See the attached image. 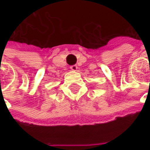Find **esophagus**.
<instances>
[{"mask_svg": "<svg viewBox=\"0 0 150 150\" xmlns=\"http://www.w3.org/2000/svg\"><path fill=\"white\" fill-rule=\"evenodd\" d=\"M70 68H71V70L72 71H78V66L77 65H72V66L70 67Z\"/></svg>", "mask_w": 150, "mask_h": 150, "instance_id": "1", "label": "esophagus"}]
</instances>
